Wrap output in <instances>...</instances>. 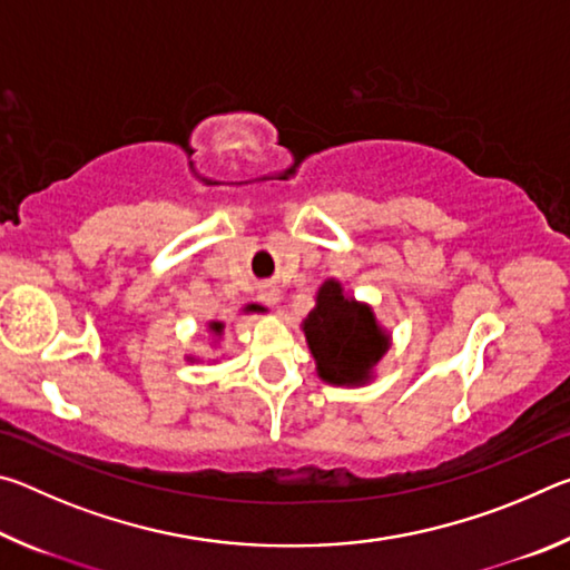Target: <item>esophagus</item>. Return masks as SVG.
<instances>
[{
  "instance_id": "34e87169",
  "label": "esophagus",
  "mask_w": 570,
  "mask_h": 570,
  "mask_svg": "<svg viewBox=\"0 0 570 570\" xmlns=\"http://www.w3.org/2000/svg\"><path fill=\"white\" fill-rule=\"evenodd\" d=\"M258 298H262L264 304L272 306V304H276V302H278V292H276V288H266V292L258 294Z\"/></svg>"
}]
</instances>
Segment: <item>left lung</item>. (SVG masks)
<instances>
[{"label":"left lung","mask_w":570,"mask_h":570,"mask_svg":"<svg viewBox=\"0 0 570 570\" xmlns=\"http://www.w3.org/2000/svg\"><path fill=\"white\" fill-rule=\"evenodd\" d=\"M304 334L320 377L330 384H364L390 346V334L380 330L372 308L346 298L334 278L316 294Z\"/></svg>","instance_id":"obj_1"}]
</instances>
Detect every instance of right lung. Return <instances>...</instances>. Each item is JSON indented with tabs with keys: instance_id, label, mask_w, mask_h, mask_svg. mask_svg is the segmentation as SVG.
<instances>
[{
	"instance_id": "1",
	"label": "right lung",
	"mask_w": 570,
	"mask_h": 570,
	"mask_svg": "<svg viewBox=\"0 0 570 570\" xmlns=\"http://www.w3.org/2000/svg\"><path fill=\"white\" fill-rule=\"evenodd\" d=\"M210 332L220 334V332H224V324H220V322H210Z\"/></svg>"
}]
</instances>
